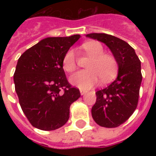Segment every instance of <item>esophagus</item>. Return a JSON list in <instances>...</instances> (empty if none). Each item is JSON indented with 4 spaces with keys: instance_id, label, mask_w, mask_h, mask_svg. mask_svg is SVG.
<instances>
[{
    "instance_id": "1",
    "label": "esophagus",
    "mask_w": 156,
    "mask_h": 156,
    "mask_svg": "<svg viewBox=\"0 0 156 156\" xmlns=\"http://www.w3.org/2000/svg\"><path fill=\"white\" fill-rule=\"evenodd\" d=\"M87 92V90H80V93H81V95H85Z\"/></svg>"
}]
</instances>
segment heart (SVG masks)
<instances>
[{"label":"heart","instance_id":"heart-1","mask_svg":"<svg viewBox=\"0 0 156 156\" xmlns=\"http://www.w3.org/2000/svg\"><path fill=\"white\" fill-rule=\"evenodd\" d=\"M83 50L91 59L88 62L87 70H80L70 78L73 85L83 90L90 89L99 83L109 82L117 73V61L113 56L104 53L102 44L97 41H89L82 45ZM64 69L69 73L77 67V59L73 49H69L63 57Z\"/></svg>","mask_w":156,"mask_h":156}]
</instances>
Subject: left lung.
<instances>
[{
  "mask_svg": "<svg viewBox=\"0 0 156 156\" xmlns=\"http://www.w3.org/2000/svg\"><path fill=\"white\" fill-rule=\"evenodd\" d=\"M87 37L104 43L118 64L117 78L95 92L96 102L91 108L93 119L99 126L115 128L126 122L137 108L143 79L141 61L128 43L113 35L92 33Z\"/></svg>",
  "mask_w": 156,
  "mask_h": 156,
  "instance_id": "8db88e82",
  "label": "left lung"
}]
</instances>
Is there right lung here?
Segmentation results:
<instances>
[{
  "label": "right lung",
  "instance_id": "right-lung-1",
  "mask_svg": "<svg viewBox=\"0 0 156 156\" xmlns=\"http://www.w3.org/2000/svg\"><path fill=\"white\" fill-rule=\"evenodd\" d=\"M80 37L46 38L18 59L13 74L15 90L23 113L35 128H61L69 118L70 105L81 96L63 69L65 54Z\"/></svg>",
  "mask_w": 156,
  "mask_h": 156
}]
</instances>
